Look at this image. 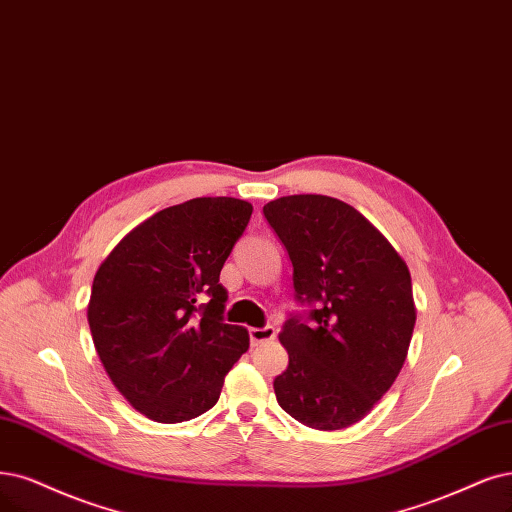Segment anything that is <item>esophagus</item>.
I'll return each instance as SVG.
<instances>
[{
  "label": "esophagus",
  "instance_id": "34e87169",
  "mask_svg": "<svg viewBox=\"0 0 512 512\" xmlns=\"http://www.w3.org/2000/svg\"><path fill=\"white\" fill-rule=\"evenodd\" d=\"M249 337H251V346H259L263 342H270V339H274L276 337V329L272 325L251 327L249 329Z\"/></svg>",
  "mask_w": 512,
  "mask_h": 512
}]
</instances>
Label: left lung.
<instances>
[{
    "label": "left lung",
    "mask_w": 512,
    "mask_h": 512,
    "mask_svg": "<svg viewBox=\"0 0 512 512\" xmlns=\"http://www.w3.org/2000/svg\"><path fill=\"white\" fill-rule=\"evenodd\" d=\"M263 215L293 263L299 306L280 331L289 367L274 380L278 405L316 430L363 420L399 375L415 325L401 255L350 204L285 196Z\"/></svg>",
    "instance_id": "8db88e82"
}]
</instances>
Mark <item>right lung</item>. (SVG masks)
<instances>
[{
	"label": "right lung",
	"mask_w": 512,
	"mask_h": 512,
	"mask_svg": "<svg viewBox=\"0 0 512 512\" xmlns=\"http://www.w3.org/2000/svg\"><path fill=\"white\" fill-rule=\"evenodd\" d=\"M238 198H194L135 227L94 276L88 325L124 399L162 424L211 409L227 371L249 350L244 327L223 320L219 274L249 225Z\"/></svg>",
	"instance_id": "add662e5"
}]
</instances>
